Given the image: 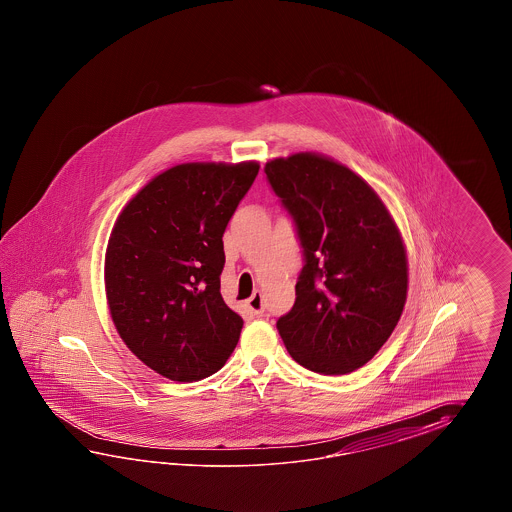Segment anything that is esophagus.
Returning <instances> with one entry per match:
<instances>
[{
    "label": "esophagus",
    "instance_id": "esophagus-1",
    "mask_svg": "<svg viewBox=\"0 0 512 512\" xmlns=\"http://www.w3.org/2000/svg\"><path fill=\"white\" fill-rule=\"evenodd\" d=\"M247 305H249V309H251L254 315H263L265 304H263V296H261L260 291L252 294L251 298L247 300Z\"/></svg>",
    "mask_w": 512,
    "mask_h": 512
}]
</instances>
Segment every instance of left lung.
I'll return each instance as SVG.
<instances>
[{
    "mask_svg": "<svg viewBox=\"0 0 512 512\" xmlns=\"http://www.w3.org/2000/svg\"><path fill=\"white\" fill-rule=\"evenodd\" d=\"M265 175L304 256L278 333L307 370L351 373L373 359L403 313L408 267L399 230L373 188L331 159L296 153L265 164Z\"/></svg>",
    "mask_w": 512,
    "mask_h": 512,
    "instance_id": "8db88e82",
    "label": "left lung"
}]
</instances>
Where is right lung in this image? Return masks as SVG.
<instances>
[{"label": "right lung", "mask_w": 512, "mask_h": 512, "mask_svg": "<svg viewBox=\"0 0 512 512\" xmlns=\"http://www.w3.org/2000/svg\"><path fill=\"white\" fill-rule=\"evenodd\" d=\"M258 170L179 164L144 186L113 227L109 313L131 353L166 379L210 377L240 340L243 318L219 291L223 234Z\"/></svg>", "instance_id": "right-lung-1"}]
</instances>
